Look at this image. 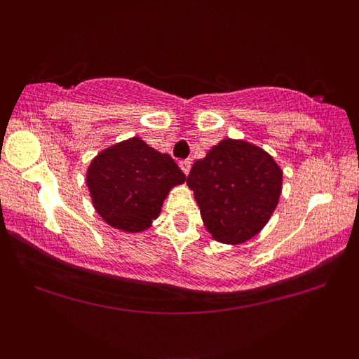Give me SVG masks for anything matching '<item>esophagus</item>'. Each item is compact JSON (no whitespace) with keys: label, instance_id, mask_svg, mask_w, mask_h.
<instances>
[{"label":"esophagus","instance_id":"1","mask_svg":"<svg viewBox=\"0 0 359 359\" xmlns=\"http://www.w3.org/2000/svg\"><path fill=\"white\" fill-rule=\"evenodd\" d=\"M179 165H180V168H182V172H184L185 175H187L189 172H191V162H189V160H180Z\"/></svg>","mask_w":359,"mask_h":359}]
</instances>
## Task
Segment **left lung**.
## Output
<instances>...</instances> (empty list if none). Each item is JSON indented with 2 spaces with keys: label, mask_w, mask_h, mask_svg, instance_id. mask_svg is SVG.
Wrapping results in <instances>:
<instances>
[{
  "label": "left lung",
  "mask_w": 359,
  "mask_h": 359,
  "mask_svg": "<svg viewBox=\"0 0 359 359\" xmlns=\"http://www.w3.org/2000/svg\"><path fill=\"white\" fill-rule=\"evenodd\" d=\"M187 185L214 240L238 245L269 222L282 192V170L263 148L226 138L194 163Z\"/></svg>",
  "instance_id": "obj_1"
}]
</instances>
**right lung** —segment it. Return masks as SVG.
Wrapping results in <instances>:
<instances>
[{
  "label": "right lung",
  "mask_w": 359,
  "mask_h": 359,
  "mask_svg": "<svg viewBox=\"0 0 359 359\" xmlns=\"http://www.w3.org/2000/svg\"><path fill=\"white\" fill-rule=\"evenodd\" d=\"M184 182V172L174 158L138 137L102 150L86 174L96 212L126 233L150 228L170 189Z\"/></svg>",
  "instance_id": "add662e5"
}]
</instances>
